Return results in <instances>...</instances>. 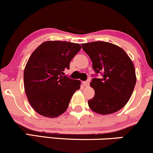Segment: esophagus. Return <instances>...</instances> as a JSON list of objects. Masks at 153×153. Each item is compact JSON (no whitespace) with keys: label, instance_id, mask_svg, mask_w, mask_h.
Returning <instances> with one entry per match:
<instances>
[{"label":"esophagus","instance_id":"34e87169","mask_svg":"<svg viewBox=\"0 0 153 153\" xmlns=\"http://www.w3.org/2000/svg\"><path fill=\"white\" fill-rule=\"evenodd\" d=\"M82 84H83L84 86H86V87L89 86V84H90V80H86V81L82 82Z\"/></svg>","mask_w":153,"mask_h":153}]
</instances>
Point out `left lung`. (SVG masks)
I'll return each instance as SVG.
<instances>
[{
	"mask_svg": "<svg viewBox=\"0 0 153 153\" xmlns=\"http://www.w3.org/2000/svg\"><path fill=\"white\" fill-rule=\"evenodd\" d=\"M81 45L90 57L95 72L103 75L102 78L91 80L95 95L88 101V106L102 115L118 111L127 104L136 84L130 57L122 48L110 42H93Z\"/></svg>",
	"mask_w": 153,
	"mask_h": 153,
	"instance_id": "8db88e82",
	"label": "left lung"
}]
</instances>
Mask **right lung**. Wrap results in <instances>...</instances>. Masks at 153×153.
Segmentation results:
<instances>
[{
	"mask_svg": "<svg viewBox=\"0 0 153 153\" xmlns=\"http://www.w3.org/2000/svg\"><path fill=\"white\" fill-rule=\"evenodd\" d=\"M81 49L79 44L47 41L35 50L24 72V90L29 103L39 114L55 118L68 108L72 96L81 82L63 72Z\"/></svg>",
	"mask_w": 153,
	"mask_h": 153,
	"instance_id": "right-lung-1",
	"label": "right lung"
}]
</instances>
